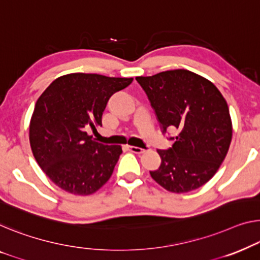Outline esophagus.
I'll list each match as a JSON object with an SVG mask.
<instances>
[{
  "label": "esophagus",
  "mask_w": 260,
  "mask_h": 260,
  "mask_svg": "<svg viewBox=\"0 0 260 260\" xmlns=\"http://www.w3.org/2000/svg\"><path fill=\"white\" fill-rule=\"evenodd\" d=\"M128 149L132 153H135V154H141L145 152V149L140 148V147H135V146H128Z\"/></svg>",
  "instance_id": "obj_1"
}]
</instances>
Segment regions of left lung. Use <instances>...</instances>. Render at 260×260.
<instances>
[{
	"label": "left lung",
	"mask_w": 260,
	"mask_h": 260,
	"mask_svg": "<svg viewBox=\"0 0 260 260\" xmlns=\"http://www.w3.org/2000/svg\"><path fill=\"white\" fill-rule=\"evenodd\" d=\"M160 123L174 143L158 149L161 165L150 176L168 191L202 187L226 156L232 138L229 107L214 84L188 70L137 77Z\"/></svg>",
	"instance_id": "obj_1"
}]
</instances>
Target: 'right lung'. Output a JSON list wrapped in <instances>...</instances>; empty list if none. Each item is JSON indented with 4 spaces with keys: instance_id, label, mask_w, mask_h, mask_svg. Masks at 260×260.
Listing matches in <instances>:
<instances>
[{
    "instance_id": "1",
    "label": "right lung",
    "mask_w": 260,
    "mask_h": 260,
    "mask_svg": "<svg viewBox=\"0 0 260 260\" xmlns=\"http://www.w3.org/2000/svg\"><path fill=\"white\" fill-rule=\"evenodd\" d=\"M132 81L71 73L53 80L38 98L30 122V146L38 166L60 189L90 195L111 177L121 147L93 141L87 129L102 126L108 99Z\"/></svg>"
}]
</instances>
